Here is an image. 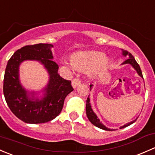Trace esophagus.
Listing matches in <instances>:
<instances>
[{
    "mask_svg": "<svg viewBox=\"0 0 155 155\" xmlns=\"http://www.w3.org/2000/svg\"><path fill=\"white\" fill-rule=\"evenodd\" d=\"M81 83V81L80 79H78V78H75V79H73L72 80V86L73 87H74V88H76V87H78V86Z\"/></svg>",
    "mask_w": 155,
    "mask_h": 155,
    "instance_id": "obj_1",
    "label": "esophagus"
}]
</instances>
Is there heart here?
I'll return each instance as SVG.
<instances>
[{"instance_id": "b5f03b06", "label": "heart", "mask_w": 155, "mask_h": 155, "mask_svg": "<svg viewBox=\"0 0 155 155\" xmlns=\"http://www.w3.org/2000/svg\"><path fill=\"white\" fill-rule=\"evenodd\" d=\"M65 64H70L73 68L86 70L90 69L89 75L95 76L103 69L107 64V58L104 56V53L97 51L79 52L73 54L71 61H64Z\"/></svg>"}]
</instances>
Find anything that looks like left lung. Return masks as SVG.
Wrapping results in <instances>:
<instances>
[{
	"label": "left lung",
	"mask_w": 155,
	"mask_h": 155,
	"mask_svg": "<svg viewBox=\"0 0 155 155\" xmlns=\"http://www.w3.org/2000/svg\"><path fill=\"white\" fill-rule=\"evenodd\" d=\"M122 51H123V56H128V58H127V59L125 60V61H123V62L121 64H131V66H132L134 68V69L135 71H137V74L139 75L140 77L143 78V73H142V71H141L140 68V65L137 64V62L136 60H135L134 57L131 54V53H128V51H126V50H122ZM92 87H93V84H91V85H90V91L91 90V89H92ZM86 114H87V118H88L89 121H90L93 125H95V126L98 127V128H101V129L105 130V131H114V130H115V129H110V128H107V127L105 126V125H104L102 123H101L100 120H99V119L98 118V117H97V115H96V114L94 113V110H93V109L91 108V103H90V98H89V96H88V97H87V101H86ZM136 120H137V119H136V120H133V121L130 122V123H126V124H125L124 125H123V126L120 127V128L121 129V128H125V127H127V126H128V125L132 124V123H134Z\"/></svg>",
	"instance_id": "obj_1"
}]
</instances>
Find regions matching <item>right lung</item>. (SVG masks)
<instances>
[{
	"label": "right lung",
	"instance_id": "obj_1",
	"mask_svg": "<svg viewBox=\"0 0 155 155\" xmlns=\"http://www.w3.org/2000/svg\"><path fill=\"white\" fill-rule=\"evenodd\" d=\"M51 44L27 45L18 50L8 61L4 79V94L11 111L21 120L30 124L45 123L61 113L67 96L73 88L71 82L61 78L58 66L53 61ZM27 60L37 61L44 65L49 81L42 90L43 97H35V91H28L19 79V67Z\"/></svg>",
	"mask_w": 155,
	"mask_h": 155
}]
</instances>
